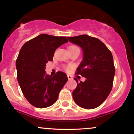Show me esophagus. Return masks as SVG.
Here are the masks:
<instances>
[{
	"label": "esophagus",
	"instance_id": "obj_1",
	"mask_svg": "<svg viewBox=\"0 0 134 134\" xmlns=\"http://www.w3.org/2000/svg\"><path fill=\"white\" fill-rule=\"evenodd\" d=\"M67 78H68V79L69 80H71V79H72V76L71 75H67Z\"/></svg>",
	"mask_w": 134,
	"mask_h": 134
}]
</instances>
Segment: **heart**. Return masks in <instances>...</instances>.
Here are the masks:
<instances>
[{
    "mask_svg": "<svg viewBox=\"0 0 134 134\" xmlns=\"http://www.w3.org/2000/svg\"><path fill=\"white\" fill-rule=\"evenodd\" d=\"M78 48V47H77L76 46H71V47H69V48ZM70 68H71V67H67L65 68V70L66 71H69V69H70Z\"/></svg>",
    "mask_w": 134,
    "mask_h": 134,
    "instance_id": "1",
    "label": "heart"
}]
</instances>
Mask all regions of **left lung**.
I'll list each match as a JSON object with an SVG mask.
<instances>
[{
  "instance_id": "left-lung-1",
  "label": "left lung",
  "mask_w": 134,
  "mask_h": 134,
  "mask_svg": "<svg viewBox=\"0 0 134 134\" xmlns=\"http://www.w3.org/2000/svg\"><path fill=\"white\" fill-rule=\"evenodd\" d=\"M67 38L83 51V59L76 74L86 79L78 82L75 78L77 86L72 91L74 101L85 109L98 107L108 97L113 86L115 70L111 52L100 40L87 35Z\"/></svg>"
}]
</instances>
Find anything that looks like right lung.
<instances>
[{
    "instance_id": "right-lung-1",
    "label": "right lung",
    "mask_w": 134,
    "mask_h": 134,
    "mask_svg": "<svg viewBox=\"0 0 134 134\" xmlns=\"http://www.w3.org/2000/svg\"><path fill=\"white\" fill-rule=\"evenodd\" d=\"M66 37L39 35L23 44L16 60L17 80L27 100L38 108L52 106L68 80L64 72L47 75L46 64L53 59L56 48L67 43Z\"/></svg>"
}]
</instances>
